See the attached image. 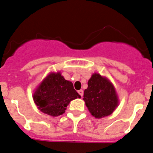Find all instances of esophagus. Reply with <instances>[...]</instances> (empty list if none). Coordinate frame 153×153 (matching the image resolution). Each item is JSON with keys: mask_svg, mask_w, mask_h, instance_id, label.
Segmentation results:
<instances>
[{"mask_svg": "<svg viewBox=\"0 0 153 153\" xmlns=\"http://www.w3.org/2000/svg\"><path fill=\"white\" fill-rule=\"evenodd\" d=\"M78 93H79V94L81 96V97H83V91L82 90H79V91H78Z\"/></svg>", "mask_w": 153, "mask_h": 153, "instance_id": "esophagus-1", "label": "esophagus"}]
</instances>
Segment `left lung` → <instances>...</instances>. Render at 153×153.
<instances>
[{"mask_svg":"<svg viewBox=\"0 0 153 153\" xmlns=\"http://www.w3.org/2000/svg\"><path fill=\"white\" fill-rule=\"evenodd\" d=\"M83 100L89 112L97 119L111 115L120 104L114 85L106 76L98 73L92 74L88 80Z\"/></svg>","mask_w":153,"mask_h":153,"instance_id":"left-lung-1","label":"left lung"}]
</instances>
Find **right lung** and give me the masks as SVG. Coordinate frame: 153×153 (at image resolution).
Here are the masks:
<instances>
[{
	"label": "right lung",
	"instance_id": "1",
	"mask_svg": "<svg viewBox=\"0 0 153 153\" xmlns=\"http://www.w3.org/2000/svg\"><path fill=\"white\" fill-rule=\"evenodd\" d=\"M80 97L72 82L65 79L60 71L50 72L33 93V100L39 110L51 117L64 113L70 101Z\"/></svg>",
	"mask_w": 153,
	"mask_h": 153
}]
</instances>
